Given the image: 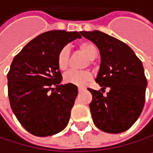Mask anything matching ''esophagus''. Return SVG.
Instances as JSON below:
<instances>
[{"label":"esophagus","mask_w":153,"mask_h":153,"mask_svg":"<svg viewBox=\"0 0 153 153\" xmlns=\"http://www.w3.org/2000/svg\"><path fill=\"white\" fill-rule=\"evenodd\" d=\"M84 89H85L84 88H82V87H79V88H78V92H81V91H83Z\"/></svg>","instance_id":"obj_1"}]
</instances>
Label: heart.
Listing matches in <instances>:
<instances>
[{
    "label": "heart",
    "mask_w": 153,
    "mask_h": 153,
    "mask_svg": "<svg viewBox=\"0 0 153 153\" xmlns=\"http://www.w3.org/2000/svg\"><path fill=\"white\" fill-rule=\"evenodd\" d=\"M77 49L83 55H85L88 61L86 65L93 64V60L97 56V48L94 43L90 41L82 42L78 45ZM57 65L61 71H66L70 65V53L67 47H63L57 55ZM93 76L89 70L70 71L64 76V80L66 83L73 84L75 86H84L91 81Z\"/></svg>",
    "instance_id": "obj_1"
}]
</instances>
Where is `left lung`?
<instances>
[{
	"label": "left lung",
	"mask_w": 153,
	"mask_h": 153,
	"mask_svg": "<svg viewBox=\"0 0 153 153\" xmlns=\"http://www.w3.org/2000/svg\"><path fill=\"white\" fill-rule=\"evenodd\" d=\"M99 49L100 68L96 82L110 91L88 88L92 94L89 108L94 124L102 131L120 133L140 117L145 103L147 78L141 61L125 43L99 31L80 32Z\"/></svg>",
	"instance_id": "8db88e82"
}]
</instances>
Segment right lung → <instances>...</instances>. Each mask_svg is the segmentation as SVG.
<instances>
[{
	"label": "right lung",
	"instance_id": "1",
	"mask_svg": "<svg viewBox=\"0 0 153 153\" xmlns=\"http://www.w3.org/2000/svg\"><path fill=\"white\" fill-rule=\"evenodd\" d=\"M80 37L78 32L43 33L12 62L7 74L10 105L21 125L34 136L56 134L69 121L77 88L69 83L60 85L57 55L65 45Z\"/></svg>",
	"mask_w": 153,
	"mask_h": 153
}]
</instances>
